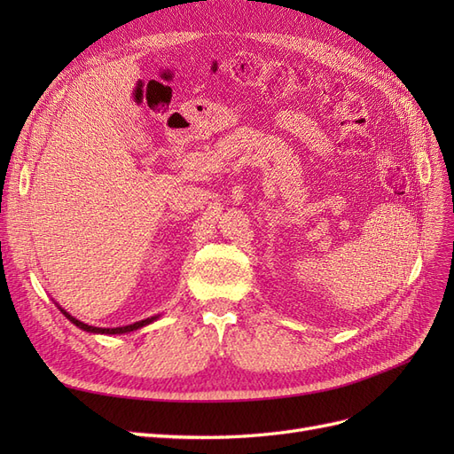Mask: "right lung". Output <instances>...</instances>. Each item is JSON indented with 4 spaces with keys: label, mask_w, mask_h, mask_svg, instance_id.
Wrapping results in <instances>:
<instances>
[{
    "label": "right lung",
    "mask_w": 454,
    "mask_h": 454,
    "mask_svg": "<svg viewBox=\"0 0 454 454\" xmlns=\"http://www.w3.org/2000/svg\"><path fill=\"white\" fill-rule=\"evenodd\" d=\"M60 310L64 312V316H66L67 320H70L74 325H77L79 329H83V332H89V333H102V335L130 333V332H134V329H140V327H144V325H147V324H151V322H155V320L159 318V316H151V318H145V320H142V322H134V324H130V325H122V327H94V325L79 322L77 318H74L72 314H67L64 309H60Z\"/></svg>",
    "instance_id": "1"
}]
</instances>
